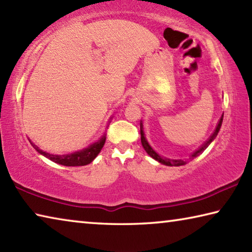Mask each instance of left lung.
Segmentation results:
<instances>
[{
	"label": "left lung",
	"mask_w": 252,
	"mask_h": 252,
	"mask_svg": "<svg viewBox=\"0 0 252 252\" xmlns=\"http://www.w3.org/2000/svg\"><path fill=\"white\" fill-rule=\"evenodd\" d=\"M222 119H223V115H222L221 117H220L219 123H218L217 127H216L214 134L210 136L209 139L207 140V142H206L204 145H202L201 147H199V148L197 149V151H195V152H193V153L191 154L190 158H189V159H193V158H195V157L199 156L200 154H201L202 152H204L207 147L209 146V145L211 144V142H213V140H214L216 137H217V135H218L219 130H220V127H221ZM140 139H142L143 147H144L145 151H146V153L148 154V155L151 156L152 158H154V159H155V160H157L158 162H160V164L166 165V166H183V165L186 164V161H184L183 159H169V158H166V157L160 156L159 154H157L155 151H154V148L151 146V145H149L148 140H147V138H146V136H145L144 127H143V122H142V121H140Z\"/></svg>",
	"instance_id": "8db88e82"
}]
</instances>
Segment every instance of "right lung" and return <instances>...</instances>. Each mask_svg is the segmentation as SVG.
Here are the masks:
<instances>
[{
	"label": "right lung",
	"mask_w": 252,
	"mask_h": 252,
	"mask_svg": "<svg viewBox=\"0 0 252 252\" xmlns=\"http://www.w3.org/2000/svg\"><path fill=\"white\" fill-rule=\"evenodd\" d=\"M106 140V136H103L98 142L90 145V146L82 149V151L75 152L72 154H67V155H53V154L46 153L39 149L36 145L33 144L30 140L32 146L36 149V152L41 154L44 157L48 158V159L56 162V164L63 165V166H85L91 164V162L95 159L97 155L100 153L101 148H103Z\"/></svg>",
	"instance_id": "1"
}]
</instances>
